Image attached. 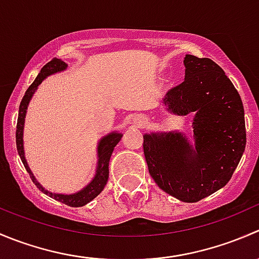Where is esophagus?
<instances>
[{"instance_id": "obj_1", "label": "esophagus", "mask_w": 259, "mask_h": 259, "mask_svg": "<svg viewBox=\"0 0 259 259\" xmlns=\"http://www.w3.org/2000/svg\"><path fill=\"white\" fill-rule=\"evenodd\" d=\"M138 122H139V125L145 124V122H146V119H145V117H139V119H138Z\"/></svg>"}]
</instances>
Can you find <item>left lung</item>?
I'll list each match as a JSON object with an SVG mask.
<instances>
[{
    "mask_svg": "<svg viewBox=\"0 0 259 259\" xmlns=\"http://www.w3.org/2000/svg\"><path fill=\"white\" fill-rule=\"evenodd\" d=\"M184 81L164 96L166 110L194 114L193 139L180 132L144 135L149 173L161 190L195 203L223 188L245 149L244 109L232 81L213 60L184 57Z\"/></svg>",
    "mask_w": 259,
    "mask_h": 259,
    "instance_id": "8db88e82",
    "label": "left lung"
}]
</instances>
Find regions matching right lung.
I'll use <instances>...</instances> for the list:
<instances>
[{"label": "right lung", "instance_id": "1", "mask_svg": "<svg viewBox=\"0 0 259 259\" xmlns=\"http://www.w3.org/2000/svg\"><path fill=\"white\" fill-rule=\"evenodd\" d=\"M67 69V64L62 61L61 59H54L48 62L45 66L41 69L40 74L37 75L35 81L31 83L30 88L26 90L25 96L22 98V101L20 104V110H18V119H17V127H16V145L18 155H20L21 160H22L23 166L26 168L27 173L30 174V178L35 183L36 187L44 193V194L49 195V197L54 198L55 200L64 203V204L70 205V207H82V205L90 203L94 198L98 197L103 189L105 188L106 183L109 179V161H110V156L113 154L114 148L116 146L117 143L121 140L122 134L119 132H111L108 135L101 138L98 143V164H96L95 176L93 180L89 183L86 187L72 194H59V193H51L48 189L42 187L37 179L35 178L33 173L31 171L30 166H28L27 160L25 156V150H23V127H25V117L27 113V106L30 104L31 99H32L33 94L37 90L38 85L42 82L46 77L50 75L57 74V72L65 71Z\"/></svg>", "mask_w": 259, "mask_h": 259}]
</instances>
